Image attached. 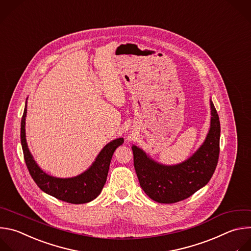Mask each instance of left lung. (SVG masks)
Returning a JSON list of instances; mask_svg holds the SVG:
<instances>
[{
	"label": "left lung",
	"instance_id": "left-lung-1",
	"mask_svg": "<svg viewBox=\"0 0 251 251\" xmlns=\"http://www.w3.org/2000/svg\"><path fill=\"white\" fill-rule=\"evenodd\" d=\"M211 127L195 154L178 165L166 166L150 159L132 146L133 165L145 194L162 204L177 203L192 196L211 180L219 160L221 125L217 110L211 101Z\"/></svg>",
	"mask_w": 251,
	"mask_h": 251
}]
</instances>
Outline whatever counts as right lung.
Segmentation results:
<instances>
[{
    "mask_svg": "<svg viewBox=\"0 0 251 251\" xmlns=\"http://www.w3.org/2000/svg\"><path fill=\"white\" fill-rule=\"evenodd\" d=\"M25 117L26 103L21 123V141L26 167L36 185L46 194L67 203L85 204L93 201L103 190L113 154L117 147L124 143V138H117L108 143L92 166L81 175L66 179L55 178L43 172L29 152L25 139Z\"/></svg>",
    "mask_w": 251,
    "mask_h": 251,
    "instance_id": "right-lung-1",
    "label": "right lung"
}]
</instances>
